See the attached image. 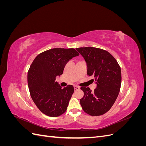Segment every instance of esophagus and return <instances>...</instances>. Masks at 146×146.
<instances>
[{
	"label": "esophagus",
	"instance_id": "1",
	"mask_svg": "<svg viewBox=\"0 0 146 146\" xmlns=\"http://www.w3.org/2000/svg\"><path fill=\"white\" fill-rule=\"evenodd\" d=\"M74 90H75V91H77V90L80 89V87L77 86H74Z\"/></svg>",
	"mask_w": 146,
	"mask_h": 146
}]
</instances>
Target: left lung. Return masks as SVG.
Instances as JSON below:
<instances>
[{
	"label": "left lung",
	"mask_w": 146,
	"mask_h": 146,
	"mask_svg": "<svg viewBox=\"0 0 146 146\" xmlns=\"http://www.w3.org/2000/svg\"><path fill=\"white\" fill-rule=\"evenodd\" d=\"M76 50L86 61L88 76H93L97 84L93 91L81 87L84 92L80 100L82 109L91 116L102 115L111 108L120 91V66L111 54L101 48L86 47Z\"/></svg>",
	"instance_id": "1"
}]
</instances>
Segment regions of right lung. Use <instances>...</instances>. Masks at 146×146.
<instances>
[{
  "mask_svg": "<svg viewBox=\"0 0 146 146\" xmlns=\"http://www.w3.org/2000/svg\"><path fill=\"white\" fill-rule=\"evenodd\" d=\"M79 54L74 48H54L39 54L30 65L27 82L35 104L46 115L57 117L67 110L74 93L69 85L62 88L56 77L63 74L66 64Z\"/></svg>",
  "mask_w": 146,
  "mask_h": 146,
  "instance_id": "right-lung-1",
  "label": "right lung"
}]
</instances>
